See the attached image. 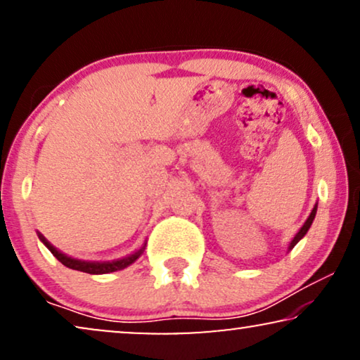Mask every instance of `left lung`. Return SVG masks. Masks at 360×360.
<instances>
[{"label": "left lung", "instance_id": "obj_1", "mask_svg": "<svg viewBox=\"0 0 360 360\" xmlns=\"http://www.w3.org/2000/svg\"><path fill=\"white\" fill-rule=\"evenodd\" d=\"M316 210H318V203L314 205V208L311 210V213H309V216L307 218V221H304V224L302 226V228H300V231L297 234H295V238L290 240V244H288V250H292L295 245H297L300 240H302L303 238H304V234L308 233V229L311 228V224H313V219H314V216H316Z\"/></svg>", "mask_w": 360, "mask_h": 360}]
</instances>
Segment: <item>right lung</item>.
<instances>
[{"mask_svg":"<svg viewBox=\"0 0 360 360\" xmlns=\"http://www.w3.org/2000/svg\"><path fill=\"white\" fill-rule=\"evenodd\" d=\"M37 236H39V239L42 240V244L46 245L49 250H51V252L53 254V257H56L58 262H62L68 269L78 270V272L91 274V275H101V274L117 272V270H122V269L129 267L131 264H134L136 260L141 257L142 252H144V249H146V243H144V244H142L141 249H137L136 252L126 255V257L116 259V260H108V262H96V260L73 259V257H70V255L60 252V250H58L57 248H53V245L49 243V240L44 238V236L39 233V231H37Z\"/></svg>","mask_w":360,"mask_h":360,"instance_id":"add662e5","label":"right lung"}]
</instances>
